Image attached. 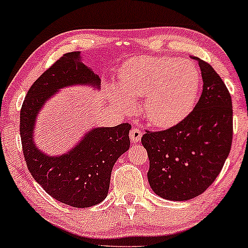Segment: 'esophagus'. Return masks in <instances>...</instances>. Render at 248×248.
I'll return each instance as SVG.
<instances>
[{"label":"esophagus","instance_id":"obj_1","mask_svg":"<svg viewBox=\"0 0 248 248\" xmlns=\"http://www.w3.org/2000/svg\"><path fill=\"white\" fill-rule=\"evenodd\" d=\"M141 136H143V131H141V129H139V127H132L131 131H130V138H131V140L135 141V143H138V141L140 140Z\"/></svg>","mask_w":248,"mask_h":248}]
</instances>
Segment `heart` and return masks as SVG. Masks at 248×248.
I'll return each instance as SVG.
<instances>
[{
	"instance_id": "obj_1",
	"label": "heart",
	"mask_w": 248,
	"mask_h": 248,
	"mask_svg": "<svg viewBox=\"0 0 248 248\" xmlns=\"http://www.w3.org/2000/svg\"><path fill=\"white\" fill-rule=\"evenodd\" d=\"M121 93L112 102L129 112L143 98L147 121L159 127L177 124L192 109L200 89L198 68L177 57H141L125 64L118 75Z\"/></svg>"
}]
</instances>
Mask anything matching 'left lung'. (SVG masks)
<instances>
[{
	"instance_id": "8db88e82",
	"label": "left lung",
	"mask_w": 248,
	"mask_h": 248,
	"mask_svg": "<svg viewBox=\"0 0 248 248\" xmlns=\"http://www.w3.org/2000/svg\"><path fill=\"white\" fill-rule=\"evenodd\" d=\"M198 61L202 93L194 109L179 123L149 131L141 144L149 155L147 179L164 199L190 200L206 191L220 173L233 138L232 98L216 70Z\"/></svg>"
}]
</instances>
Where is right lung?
<instances>
[{"label": "right lung", "instance_id": "1", "mask_svg": "<svg viewBox=\"0 0 248 248\" xmlns=\"http://www.w3.org/2000/svg\"><path fill=\"white\" fill-rule=\"evenodd\" d=\"M71 84L99 85V78L80 62L79 51L64 54L35 80L19 113V135L28 170L44 191L63 204L89 207L108 196L115 163L130 147L131 125L96 127L72 151L49 157L32 141L36 115L51 94Z\"/></svg>", "mask_w": 248, "mask_h": 248}]
</instances>
